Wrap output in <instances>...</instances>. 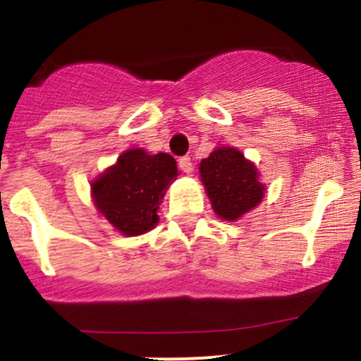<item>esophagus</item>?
<instances>
[{
	"mask_svg": "<svg viewBox=\"0 0 361 361\" xmlns=\"http://www.w3.org/2000/svg\"><path fill=\"white\" fill-rule=\"evenodd\" d=\"M178 166H180V169L183 171L185 174L192 173V160H190V157H181L180 160H178Z\"/></svg>",
	"mask_w": 361,
	"mask_h": 361,
	"instance_id": "obj_1",
	"label": "esophagus"
}]
</instances>
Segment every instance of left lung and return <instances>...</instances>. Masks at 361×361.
I'll return each mask as SVG.
<instances>
[{
    "label": "left lung",
    "instance_id": "1",
    "mask_svg": "<svg viewBox=\"0 0 361 361\" xmlns=\"http://www.w3.org/2000/svg\"><path fill=\"white\" fill-rule=\"evenodd\" d=\"M201 181L214 213L234 221L264 199L265 187L258 181L253 162L232 147H220L201 160Z\"/></svg>",
    "mask_w": 361,
    "mask_h": 361
}]
</instances>
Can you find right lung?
Here are the masks:
<instances>
[{
    "label": "right lung",
    "instance_id": "add662e5",
    "mask_svg": "<svg viewBox=\"0 0 361 361\" xmlns=\"http://www.w3.org/2000/svg\"><path fill=\"white\" fill-rule=\"evenodd\" d=\"M178 176L169 154L130 148L92 183L97 211L123 235H141L159 221V204Z\"/></svg>",
    "mask_w": 361,
    "mask_h": 361
}]
</instances>
